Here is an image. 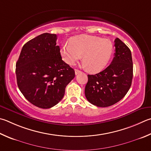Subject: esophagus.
Instances as JSON below:
<instances>
[{
  "instance_id": "1",
  "label": "esophagus",
  "mask_w": 151,
  "mask_h": 151,
  "mask_svg": "<svg viewBox=\"0 0 151 151\" xmlns=\"http://www.w3.org/2000/svg\"><path fill=\"white\" fill-rule=\"evenodd\" d=\"M81 73V70H79L78 69H75V75H78V74H79V73Z\"/></svg>"
}]
</instances>
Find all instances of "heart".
I'll list each match as a JSON object with an SVG mask.
<instances>
[{
    "instance_id": "obj_1",
    "label": "heart",
    "mask_w": 151,
    "mask_h": 151,
    "mask_svg": "<svg viewBox=\"0 0 151 151\" xmlns=\"http://www.w3.org/2000/svg\"><path fill=\"white\" fill-rule=\"evenodd\" d=\"M113 53L114 45L110 40L88 35L73 37L69 44L63 45L61 48V57L66 63L75 65L83 56L84 67L90 73L103 70Z\"/></svg>"
}]
</instances>
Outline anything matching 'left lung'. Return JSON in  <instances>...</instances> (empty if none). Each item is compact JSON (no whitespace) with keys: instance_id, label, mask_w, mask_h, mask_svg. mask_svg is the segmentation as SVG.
I'll return each instance as SVG.
<instances>
[{"instance_id":"1","label":"left lung","mask_w":151,"mask_h":151,"mask_svg":"<svg viewBox=\"0 0 151 151\" xmlns=\"http://www.w3.org/2000/svg\"><path fill=\"white\" fill-rule=\"evenodd\" d=\"M116 53L111 64L96 75H88L85 96L98 107L114 105L125 96L131 86L133 61L129 48L119 38L114 41Z\"/></svg>"}]
</instances>
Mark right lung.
Returning <instances> with one entry per match:
<instances>
[{"mask_svg": "<svg viewBox=\"0 0 151 151\" xmlns=\"http://www.w3.org/2000/svg\"><path fill=\"white\" fill-rule=\"evenodd\" d=\"M57 35L44 33L24 44L16 65L18 86L33 105L43 109L55 106L75 78L73 68L62 60Z\"/></svg>", "mask_w": 151, "mask_h": 151, "instance_id": "add662e5", "label": "right lung"}]
</instances>
